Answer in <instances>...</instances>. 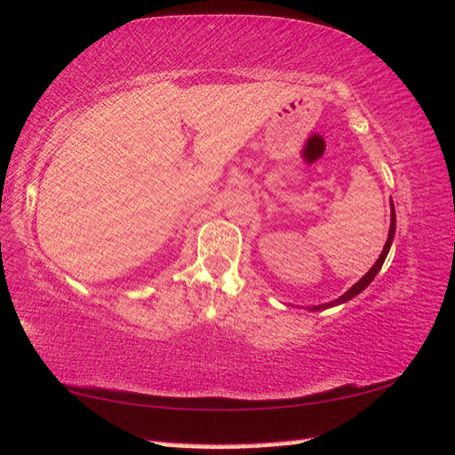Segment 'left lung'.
<instances>
[{
  "instance_id": "left-lung-1",
  "label": "left lung",
  "mask_w": 455,
  "mask_h": 455,
  "mask_svg": "<svg viewBox=\"0 0 455 455\" xmlns=\"http://www.w3.org/2000/svg\"><path fill=\"white\" fill-rule=\"evenodd\" d=\"M394 235H395V209H394V204H392V223H389V235H387V240H386V246H384V250H382V253H379V258L376 259V263L374 266L371 267V271L366 273V275L358 281V283H355L351 289H348L343 297H339L337 300H333V302H327V304H320V306H312V312H318V310H325V308H331V306H337V304H343V302H347V300H351V299H355L356 294H361L368 284L372 283V279L376 277V273L382 269V266H384V261H386V256H387V251H389V248H392V242H394Z\"/></svg>"
}]
</instances>
